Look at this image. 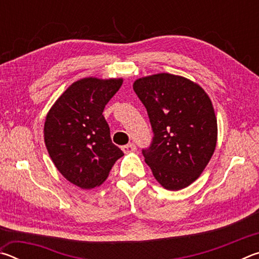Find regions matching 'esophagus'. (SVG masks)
Listing matches in <instances>:
<instances>
[{"label": "esophagus", "instance_id": "1", "mask_svg": "<svg viewBox=\"0 0 259 259\" xmlns=\"http://www.w3.org/2000/svg\"><path fill=\"white\" fill-rule=\"evenodd\" d=\"M137 148H136V145L134 144H128V145L122 146V151H123L125 154H129V153H134Z\"/></svg>", "mask_w": 259, "mask_h": 259}]
</instances>
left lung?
Returning a JSON list of instances; mask_svg holds the SVG:
<instances>
[{
    "mask_svg": "<svg viewBox=\"0 0 259 259\" xmlns=\"http://www.w3.org/2000/svg\"><path fill=\"white\" fill-rule=\"evenodd\" d=\"M134 90L154 134L142 152L155 179L169 191L191 185L216 148L217 119L209 96L196 83L169 73L138 78Z\"/></svg>",
    "mask_w": 259,
    "mask_h": 259,
    "instance_id": "1",
    "label": "left lung"
}]
</instances>
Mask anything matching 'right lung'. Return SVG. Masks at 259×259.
Listing matches in <instances>:
<instances>
[{
	"mask_svg": "<svg viewBox=\"0 0 259 259\" xmlns=\"http://www.w3.org/2000/svg\"><path fill=\"white\" fill-rule=\"evenodd\" d=\"M123 78L84 77L69 85L47 114L45 143L59 172L74 185H102L123 156L114 145L104 108Z\"/></svg>",
	"mask_w": 259,
	"mask_h": 259,
	"instance_id": "1",
	"label": "right lung"
}]
</instances>
